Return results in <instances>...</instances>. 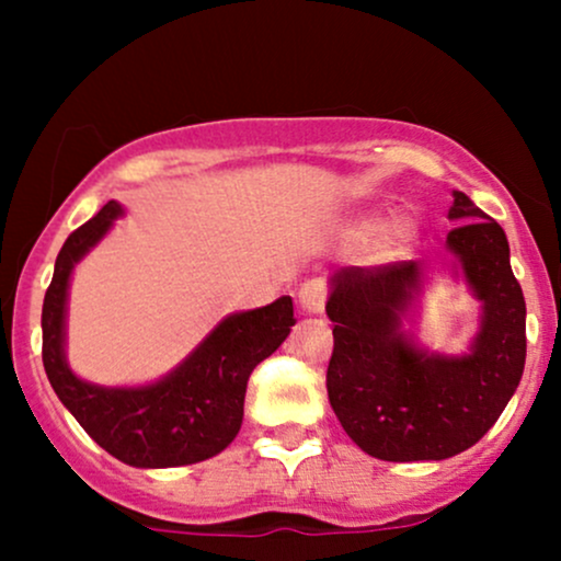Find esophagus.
Returning a JSON list of instances; mask_svg holds the SVG:
<instances>
[{"instance_id": "obj_1", "label": "esophagus", "mask_w": 561, "mask_h": 561, "mask_svg": "<svg viewBox=\"0 0 561 561\" xmlns=\"http://www.w3.org/2000/svg\"><path fill=\"white\" fill-rule=\"evenodd\" d=\"M298 302L306 313H321L327 302V285L324 279H308L298 289Z\"/></svg>"}]
</instances>
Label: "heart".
Returning a JSON list of instances; mask_svg holds the SVG:
<instances>
[{
    "label": "heart",
    "mask_w": 561,
    "mask_h": 561,
    "mask_svg": "<svg viewBox=\"0 0 561 561\" xmlns=\"http://www.w3.org/2000/svg\"><path fill=\"white\" fill-rule=\"evenodd\" d=\"M377 231H379V250H382L385 255H396V253H401V250L409 248L411 240H414L416 224H414V218H409V216H396L385 224L379 214H364L347 224L345 234L351 237V240L364 242V240H369V237H375Z\"/></svg>",
    "instance_id": "heart-1"
}]
</instances>
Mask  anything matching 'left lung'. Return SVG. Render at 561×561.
<instances>
[{
	"label": "left lung",
	"instance_id": "left-lung-1",
	"mask_svg": "<svg viewBox=\"0 0 561 561\" xmlns=\"http://www.w3.org/2000/svg\"><path fill=\"white\" fill-rule=\"evenodd\" d=\"M448 218L459 224L446 237L450 272L480 302L465 353L430 351L405 330L427 282L424 261L330 276L327 392L347 437L375 459L440 461L472 448L523 379L525 298L504 229L465 192H454Z\"/></svg>",
	"mask_w": 561,
	"mask_h": 561
}]
</instances>
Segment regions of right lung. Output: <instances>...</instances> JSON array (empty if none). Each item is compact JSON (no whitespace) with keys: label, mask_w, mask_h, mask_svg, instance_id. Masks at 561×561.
<instances>
[{"label":"right lung","mask_w":561,"mask_h":561,"mask_svg":"<svg viewBox=\"0 0 561 561\" xmlns=\"http://www.w3.org/2000/svg\"><path fill=\"white\" fill-rule=\"evenodd\" d=\"M124 205H102L62 244L42 308V358L49 385L96 446L139 469L197 465L221 454L242 427L253 369L287 340L293 298L231 313L205 334L182 364L156 382L105 388L87 382L66 358L68 289L73 268L105 240Z\"/></svg>","instance_id":"obj_1"}]
</instances>
